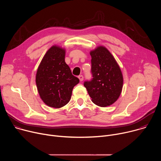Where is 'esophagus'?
Masks as SVG:
<instances>
[{
  "label": "esophagus",
  "mask_w": 161,
  "mask_h": 161,
  "mask_svg": "<svg viewBox=\"0 0 161 161\" xmlns=\"http://www.w3.org/2000/svg\"><path fill=\"white\" fill-rule=\"evenodd\" d=\"M78 78H79V80H80V81H82L83 80V76L82 75H80V76H78Z\"/></svg>",
  "instance_id": "34e87169"
}]
</instances>
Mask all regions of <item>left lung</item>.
Listing matches in <instances>:
<instances>
[{
	"mask_svg": "<svg viewBox=\"0 0 161 161\" xmlns=\"http://www.w3.org/2000/svg\"><path fill=\"white\" fill-rule=\"evenodd\" d=\"M93 78L84 83L90 97L101 107L111 105L119 99L123 87L120 68L109 51L99 46L90 53Z\"/></svg>",
	"mask_w": 161,
	"mask_h": 161,
	"instance_id": "8db88e82",
	"label": "left lung"
}]
</instances>
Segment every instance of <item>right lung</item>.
<instances>
[{
	"mask_svg": "<svg viewBox=\"0 0 161 161\" xmlns=\"http://www.w3.org/2000/svg\"><path fill=\"white\" fill-rule=\"evenodd\" d=\"M65 50L54 45L44 55L37 70L36 83L39 96L47 106L60 108L69 102L79 79L65 62Z\"/></svg>",
	"mask_w": 161,
	"mask_h": 161,
	"instance_id": "right-lung-1",
	"label": "right lung"
}]
</instances>
